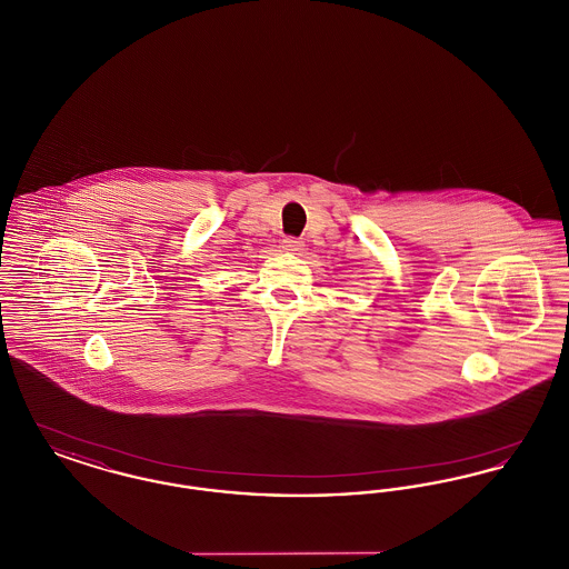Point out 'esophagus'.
I'll return each mask as SVG.
<instances>
[{"label": "esophagus", "mask_w": 569, "mask_h": 569, "mask_svg": "<svg viewBox=\"0 0 569 569\" xmlns=\"http://www.w3.org/2000/svg\"><path fill=\"white\" fill-rule=\"evenodd\" d=\"M281 247H283L286 251H290V253H300V251L305 249L302 241H298V239H295V237H286Z\"/></svg>", "instance_id": "34e87169"}]
</instances>
